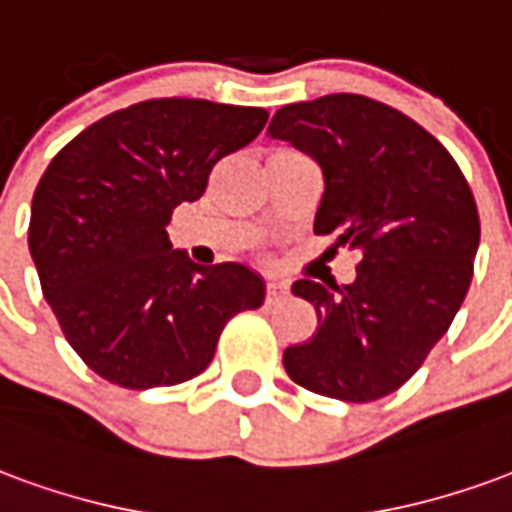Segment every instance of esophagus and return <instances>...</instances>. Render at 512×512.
<instances>
[{"label": "esophagus", "mask_w": 512, "mask_h": 512, "mask_svg": "<svg viewBox=\"0 0 512 512\" xmlns=\"http://www.w3.org/2000/svg\"><path fill=\"white\" fill-rule=\"evenodd\" d=\"M288 296V285L285 282H277V279H268L266 285V304L271 307V304H277V301H282Z\"/></svg>", "instance_id": "1"}]
</instances>
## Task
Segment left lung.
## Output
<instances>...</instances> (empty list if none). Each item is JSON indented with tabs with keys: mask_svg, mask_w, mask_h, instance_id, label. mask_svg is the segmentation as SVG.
I'll return each mask as SVG.
<instances>
[{
	"mask_svg": "<svg viewBox=\"0 0 512 512\" xmlns=\"http://www.w3.org/2000/svg\"><path fill=\"white\" fill-rule=\"evenodd\" d=\"M268 136L318 161L315 233L362 255L351 285L293 282L318 329L285 348V370L318 395L378 400L417 373L466 299L480 244L472 189L436 136L365 95L282 106Z\"/></svg>",
	"mask_w": 512,
	"mask_h": 512,
	"instance_id": "8db88e82",
	"label": "left lung"
}]
</instances>
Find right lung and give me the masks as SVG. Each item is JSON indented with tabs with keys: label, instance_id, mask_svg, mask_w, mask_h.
Listing matches in <instances>:
<instances>
[{
	"label": "right lung",
	"instance_id": "1",
	"mask_svg": "<svg viewBox=\"0 0 512 512\" xmlns=\"http://www.w3.org/2000/svg\"><path fill=\"white\" fill-rule=\"evenodd\" d=\"M260 106L153 98L84 128L43 172L29 255L65 340L126 389L183 384L211 365L227 321L266 285L241 263L197 266L167 224L213 167L266 126Z\"/></svg>",
	"mask_w": 512,
	"mask_h": 512
}]
</instances>
